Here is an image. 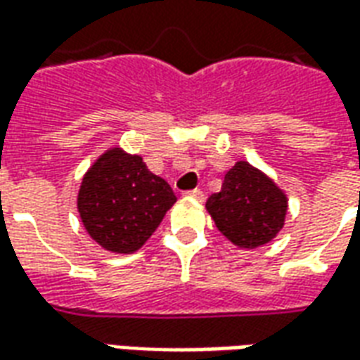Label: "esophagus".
<instances>
[{
  "instance_id": "esophagus-1",
  "label": "esophagus",
  "mask_w": 360,
  "mask_h": 360,
  "mask_svg": "<svg viewBox=\"0 0 360 360\" xmlns=\"http://www.w3.org/2000/svg\"><path fill=\"white\" fill-rule=\"evenodd\" d=\"M185 196H187V198H195V200H198V202H202V200H204V193L200 191V188H195V191H187V193H185Z\"/></svg>"
}]
</instances>
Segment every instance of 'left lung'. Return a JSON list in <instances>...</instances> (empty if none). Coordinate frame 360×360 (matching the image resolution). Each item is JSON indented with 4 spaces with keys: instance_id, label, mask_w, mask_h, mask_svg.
Segmentation results:
<instances>
[{
    "instance_id": "1",
    "label": "left lung",
    "mask_w": 360,
    "mask_h": 360,
    "mask_svg": "<svg viewBox=\"0 0 360 360\" xmlns=\"http://www.w3.org/2000/svg\"><path fill=\"white\" fill-rule=\"evenodd\" d=\"M287 195L278 183L249 162H235L221 191L206 200V210L219 233L239 249H258L283 229Z\"/></svg>"
}]
</instances>
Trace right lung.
<instances>
[{
	"mask_svg": "<svg viewBox=\"0 0 360 360\" xmlns=\"http://www.w3.org/2000/svg\"><path fill=\"white\" fill-rule=\"evenodd\" d=\"M177 196L139 154L111 146L82 175L77 210L102 249L131 255L148 241Z\"/></svg>",
	"mask_w": 360,
	"mask_h": 360,
	"instance_id": "add662e5",
	"label": "right lung"
}]
</instances>
